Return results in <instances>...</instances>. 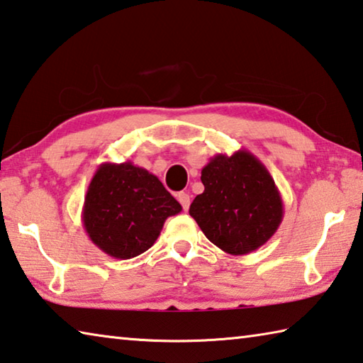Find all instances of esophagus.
Returning a JSON list of instances; mask_svg holds the SVG:
<instances>
[{
  "instance_id": "34e87169",
  "label": "esophagus",
  "mask_w": 363,
  "mask_h": 363,
  "mask_svg": "<svg viewBox=\"0 0 363 363\" xmlns=\"http://www.w3.org/2000/svg\"><path fill=\"white\" fill-rule=\"evenodd\" d=\"M177 201L181 203V206L184 211H187L190 206V195L186 192H179L177 194Z\"/></svg>"
}]
</instances>
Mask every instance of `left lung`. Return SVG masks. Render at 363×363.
<instances>
[{"label":"left lung","instance_id":"1","mask_svg":"<svg viewBox=\"0 0 363 363\" xmlns=\"http://www.w3.org/2000/svg\"><path fill=\"white\" fill-rule=\"evenodd\" d=\"M201 182L204 192L195 196L189 214L223 252H254L279 228L281 194L265 164L249 150L214 155L201 169Z\"/></svg>","mask_w":363,"mask_h":363}]
</instances>
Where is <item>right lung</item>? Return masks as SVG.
I'll return each instance as SVG.
<instances>
[{
	"mask_svg": "<svg viewBox=\"0 0 363 363\" xmlns=\"http://www.w3.org/2000/svg\"><path fill=\"white\" fill-rule=\"evenodd\" d=\"M182 206L159 177L131 162L101 163L89 184L82 223L90 241L118 260L140 255Z\"/></svg>",
	"mask_w": 363,
	"mask_h": 363,
	"instance_id": "add662e5",
	"label": "right lung"
}]
</instances>
